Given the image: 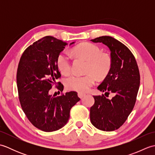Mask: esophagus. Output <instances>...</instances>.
Wrapping results in <instances>:
<instances>
[{
    "instance_id": "34e87169",
    "label": "esophagus",
    "mask_w": 155,
    "mask_h": 155,
    "mask_svg": "<svg viewBox=\"0 0 155 155\" xmlns=\"http://www.w3.org/2000/svg\"><path fill=\"white\" fill-rule=\"evenodd\" d=\"M85 95H86V94H84V93H78V96L80 98H82L83 97H84Z\"/></svg>"
}]
</instances>
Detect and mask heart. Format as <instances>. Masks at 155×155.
<instances>
[{
  "label": "heart",
  "mask_w": 155,
  "mask_h": 155,
  "mask_svg": "<svg viewBox=\"0 0 155 155\" xmlns=\"http://www.w3.org/2000/svg\"><path fill=\"white\" fill-rule=\"evenodd\" d=\"M72 53L88 61L84 75H72L65 81L68 89L84 93L90 89L95 83V76L99 79L107 77L111 68V59L108 54L101 52L97 45L83 42L75 47ZM57 64L58 70L64 74L71 72V60L67 52H62L57 58Z\"/></svg>",
  "instance_id": "1"
}]
</instances>
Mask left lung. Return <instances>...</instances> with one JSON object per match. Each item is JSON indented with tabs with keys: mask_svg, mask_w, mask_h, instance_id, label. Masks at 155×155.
Wrapping results in <instances>:
<instances>
[{
	"mask_svg": "<svg viewBox=\"0 0 155 155\" xmlns=\"http://www.w3.org/2000/svg\"><path fill=\"white\" fill-rule=\"evenodd\" d=\"M102 42L110 51L111 68L97 87L104 95L112 93L109 100L104 96H93L94 104L90 109L91 122L101 130L113 131L120 128L132 112L140 85V73L135 58L126 46L109 36L91 40Z\"/></svg>",
	"mask_w": 155,
	"mask_h": 155,
	"instance_id": "obj_1",
	"label": "left lung"
}]
</instances>
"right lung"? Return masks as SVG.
Instances as JSON below:
<instances>
[{"label": "right lung", "instance_id": "obj_1", "mask_svg": "<svg viewBox=\"0 0 155 155\" xmlns=\"http://www.w3.org/2000/svg\"><path fill=\"white\" fill-rule=\"evenodd\" d=\"M67 45L47 36L29 46L18 63L16 83L22 109L29 121L45 132L63 127L70 117L71 108L80 101L74 91L57 97L48 93L52 85L57 84L60 85L58 89L63 91V85L57 83L61 77L57 61Z\"/></svg>", "mask_w": 155, "mask_h": 155}]
</instances>
